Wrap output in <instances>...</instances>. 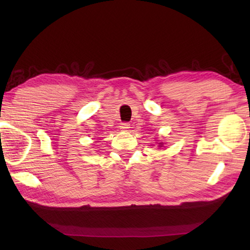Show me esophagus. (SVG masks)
<instances>
[{
	"instance_id": "esophagus-1",
	"label": "esophagus",
	"mask_w": 250,
	"mask_h": 250,
	"mask_svg": "<svg viewBox=\"0 0 250 250\" xmlns=\"http://www.w3.org/2000/svg\"><path fill=\"white\" fill-rule=\"evenodd\" d=\"M120 129L122 131H128L130 129V124H128V122H122L120 125Z\"/></svg>"
}]
</instances>
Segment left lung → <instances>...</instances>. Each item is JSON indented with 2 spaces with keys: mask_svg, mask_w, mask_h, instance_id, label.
I'll return each instance as SVG.
<instances>
[{
  "mask_svg": "<svg viewBox=\"0 0 250 250\" xmlns=\"http://www.w3.org/2000/svg\"><path fill=\"white\" fill-rule=\"evenodd\" d=\"M163 145H164L163 142H159V146H160V147H163Z\"/></svg>",
  "mask_w": 250,
  "mask_h": 250,
  "instance_id": "8db88e82",
  "label": "left lung"
}]
</instances>
